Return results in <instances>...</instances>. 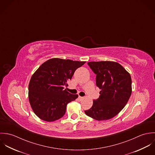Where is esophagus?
Returning <instances> with one entry per match:
<instances>
[{
  "instance_id": "34e87169",
  "label": "esophagus",
  "mask_w": 155,
  "mask_h": 155,
  "mask_svg": "<svg viewBox=\"0 0 155 155\" xmlns=\"http://www.w3.org/2000/svg\"><path fill=\"white\" fill-rule=\"evenodd\" d=\"M83 99H84V97H81V96H79V97H78V100H79V101H81V100H82Z\"/></svg>"
}]
</instances>
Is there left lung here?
<instances>
[{"label": "left lung", "instance_id": "8db88e82", "mask_svg": "<svg viewBox=\"0 0 155 155\" xmlns=\"http://www.w3.org/2000/svg\"><path fill=\"white\" fill-rule=\"evenodd\" d=\"M88 64L97 74L96 84L101 90L99 98L94 100L91 108L85 113L97 120H109L122 110L130 99L131 75L114 61H91Z\"/></svg>", "mask_w": 155, "mask_h": 155}]
</instances>
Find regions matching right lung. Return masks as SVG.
Here are the masks:
<instances>
[{
	"mask_svg": "<svg viewBox=\"0 0 155 155\" xmlns=\"http://www.w3.org/2000/svg\"><path fill=\"white\" fill-rule=\"evenodd\" d=\"M86 61L54 58L39 67L32 75L28 85V100L35 114L46 122L55 121L66 113L67 104L75 100L68 86L75 70Z\"/></svg>",
	"mask_w": 155,
	"mask_h": 155,
	"instance_id": "obj_1",
	"label": "right lung"
}]
</instances>
